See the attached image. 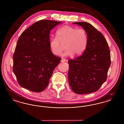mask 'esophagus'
Segmentation results:
<instances>
[{
	"mask_svg": "<svg viewBox=\"0 0 124 124\" xmlns=\"http://www.w3.org/2000/svg\"><path fill=\"white\" fill-rule=\"evenodd\" d=\"M65 61V59H64V58H62V59L61 60V62L62 63H63V62H64Z\"/></svg>",
	"mask_w": 124,
	"mask_h": 124,
	"instance_id": "34e87169",
	"label": "esophagus"
}]
</instances>
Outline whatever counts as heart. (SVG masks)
I'll list each match as a JSON object with an SVG mask.
<instances>
[{
    "mask_svg": "<svg viewBox=\"0 0 124 124\" xmlns=\"http://www.w3.org/2000/svg\"><path fill=\"white\" fill-rule=\"evenodd\" d=\"M57 37L52 38L49 41V46L53 55L59 56L66 49L63 56L70 57L75 54L79 56L86 50L88 42L87 32L82 28L65 25L57 31Z\"/></svg>",
    "mask_w": 124,
    "mask_h": 124,
    "instance_id": "heart-1",
    "label": "heart"
}]
</instances>
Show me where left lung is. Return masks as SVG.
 <instances>
[{
    "mask_svg": "<svg viewBox=\"0 0 124 124\" xmlns=\"http://www.w3.org/2000/svg\"><path fill=\"white\" fill-rule=\"evenodd\" d=\"M87 32L88 42L82 55L68 60V80L73 91L78 94L97 91L106 81L111 65L110 51L103 34L91 24L75 22Z\"/></svg>",
    "mask_w": 124,
    "mask_h": 124,
    "instance_id": "left-lung-1",
    "label": "left lung"
}]
</instances>
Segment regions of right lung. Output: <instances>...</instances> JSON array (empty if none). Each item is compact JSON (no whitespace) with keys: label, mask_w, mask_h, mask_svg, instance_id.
Listing matches in <instances>:
<instances>
[{"label":"right lung","mask_w":124,"mask_h":124,"mask_svg":"<svg viewBox=\"0 0 124 124\" xmlns=\"http://www.w3.org/2000/svg\"><path fill=\"white\" fill-rule=\"evenodd\" d=\"M61 23L39 20L20 36L13 56V71L21 87L36 93L41 92L47 87L61 59L51 51L50 33Z\"/></svg>","instance_id":"right-lung-1"}]
</instances>
